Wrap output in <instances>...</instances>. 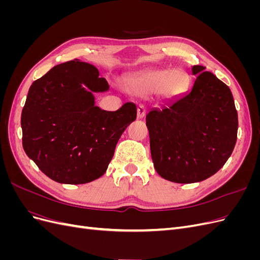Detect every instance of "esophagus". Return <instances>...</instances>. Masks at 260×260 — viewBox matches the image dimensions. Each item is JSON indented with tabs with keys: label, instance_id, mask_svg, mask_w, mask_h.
Here are the masks:
<instances>
[{
	"label": "esophagus",
	"instance_id": "obj_1",
	"mask_svg": "<svg viewBox=\"0 0 260 260\" xmlns=\"http://www.w3.org/2000/svg\"><path fill=\"white\" fill-rule=\"evenodd\" d=\"M137 113H138V118L139 119H142V118L145 116V107L143 105H139L138 109H137Z\"/></svg>",
	"mask_w": 260,
	"mask_h": 260
}]
</instances>
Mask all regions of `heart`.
Listing matches in <instances>:
<instances>
[{"instance_id":"b5f03b06","label":"heart","mask_w":260,"mask_h":260,"mask_svg":"<svg viewBox=\"0 0 260 260\" xmlns=\"http://www.w3.org/2000/svg\"><path fill=\"white\" fill-rule=\"evenodd\" d=\"M187 75L181 69H152L132 76L125 82V88L137 95L158 93L165 99H175L187 88Z\"/></svg>"}]
</instances>
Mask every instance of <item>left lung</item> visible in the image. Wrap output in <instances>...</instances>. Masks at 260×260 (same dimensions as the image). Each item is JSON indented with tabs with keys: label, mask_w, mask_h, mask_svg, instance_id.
Returning <instances> with one entry per match:
<instances>
[{
	"label": "left lung",
	"mask_w": 260,
	"mask_h": 260,
	"mask_svg": "<svg viewBox=\"0 0 260 260\" xmlns=\"http://www.w3.org/2000/svg\"><path fill=\"white\" fill-rule=\"evenodd\" d=\"M191 90L146 115L151 155L161 178L201 182L222 168L237 142L238 112L229 86L205 67L191 68Z\"/></svg>",
	"instance_id": "obj_1"
}]
</instances>
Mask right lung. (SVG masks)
<instances>
[{"instance_id":"add662e5","label":"right lung","mask_w":260,"mask_h":260,"mask_svg":"<svg viewBox=\"0 0 260 260\" xmlns=\"http://www.w3.org/2000/svg\"><path fill=\"white\" fill-rule=\"evenodd\" d=\"M108 90L95 67L77 59L31 84L21 112L22 146L50 179L84 184L106 172L118 140L137 118L131 102L115 112L96 106L94 93Z\"/></svg>"}]
</instances>
